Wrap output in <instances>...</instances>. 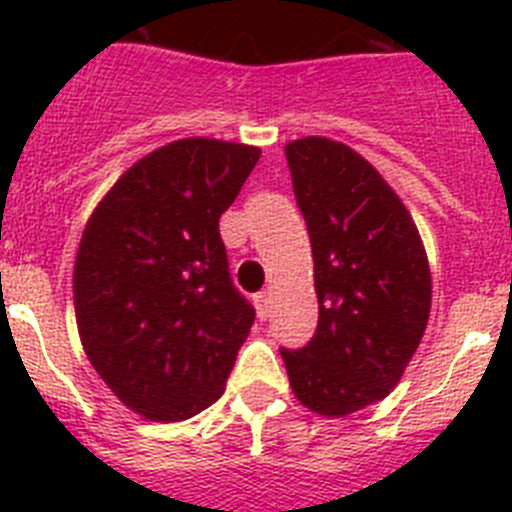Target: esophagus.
I'll use <instances>...</instances> for the list:
<instances>
[{
    "mask_svg": "<svg viewBox=\"0 0 512 512\" xmlns=\"http://www.w3.org/2000/svg\"><path fill=\"white\" fill-rule=\"evenodd\" d=\"M255 308H257V316H260V319H267V316H270V293H265V290H262V293H257Z\"/></svg>",
    "mask_w": 512,
    "mask_h": 512,
    "instance_id": "obj_1",
    "label": "esophagus"
}]
</instances>
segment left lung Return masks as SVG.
<instances>
[{"mask_svg": "<svg viewBox=\"0 0 512 512\" xmlns=\"http://www.w3.org/2000/svg\"><path fill=\"white\" fill-rule=\"evenodd\" d=\"M308 224L319 329L280 349L298 403L344 418L388 398L431 313V267L411 211L357 150L329 137L285 145Z\"/></svg>", "mask_w": 512, "mask_h": 512, "instance_id": "obj_1", "label": "left lung"}]
</instances>
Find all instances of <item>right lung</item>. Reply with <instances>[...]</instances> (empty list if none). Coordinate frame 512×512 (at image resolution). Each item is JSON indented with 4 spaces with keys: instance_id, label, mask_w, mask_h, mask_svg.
<instances>
[{
    "instance_id": "obj_1",
    "label": "right lung",
    "mask_w": 512,
    "mask_h": 512,
    "mask_svg": "<svg viewBox=\"0 0 512 512\" xmlns=\"http://www.w3.org/2000/svg\"><path fill=\"white\" fill-rule=\"evenodd\" d=\"M260 147L186 137L137 160L91 211L73 265L84 352L147 421L176 423L222 398L255 308L229 280L219 216Z\"/></svg>"
}]
</instances>
